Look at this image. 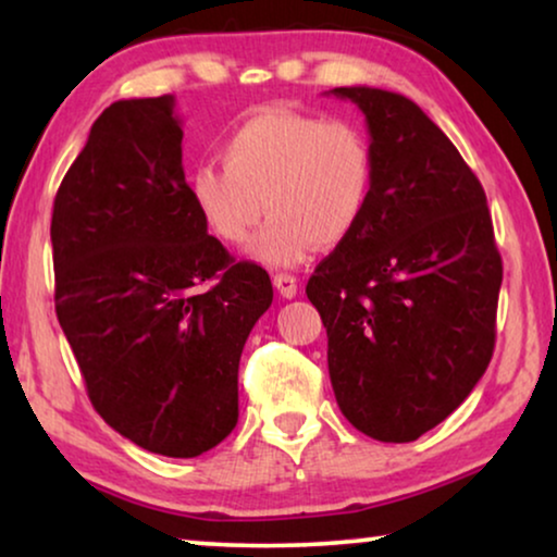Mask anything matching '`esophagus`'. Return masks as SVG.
Returning a JSON list of instances; mask_svg holds the SVG:
<instances>
[{"label":"esophagus","mask_w":557,"mask_h":557,"mask_svg":"<svg viewBox=\"0 0 557 557\" xmlns=\"http://www.w3.org/2000/svg\"><path fill=\"white\" fill-rule=\"evenodd\" d=\"M273 286L278 288V294L284 296V299H294L296 294H299V281L292 273H276L273 276Z\"/></svg>","instance_id":"esophagus-1"}]
</instances>
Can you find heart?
Wrapping results in <instances>:
<instances>
[{
	"label": "heart",
	"instance_id": "heart-1",
	"mask_svg": "<svg viewBox=\"0 0 557 557\" xmlns=\"http://www.w3.org/2000/svg\"><path fill=\"white\" fill-rule=\"evenodd\" d=\"M375 185V154L355 121L284 106L261 109L223 139V164L202 162L187 187L205 225L243 246L271 212L250 253L273 269L339 246L360 227Z\"/></svg>",
	"mask_w": 557,
	"mask_h": 557
}]
</instances>
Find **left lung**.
I'll return each instance as SVG.
<instances>
[{
  "label": "left lung",
  "instance_id": "8db88e82",
  "mask_svg": "<svg viewBox=\"0 0 557 557\" xmlns=\"http://www.w3.org/2000/svg\"><path fill=\"white\" fill-rule=\"evenodd\" d=\"M364 113L375 185L362 223L307 284L349 423L408 444L467 400L494 352L502 258L476 174L391 90H330Z\"/></svg>",
  "mask_w": 557,
  "mask_h": 557
}]
</instances>
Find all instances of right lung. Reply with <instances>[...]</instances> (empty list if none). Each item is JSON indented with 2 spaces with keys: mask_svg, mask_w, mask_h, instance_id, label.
Masks as SVG:
<instances>
[{
  "mask_svg": "<svg viewBox=\"0 0 557 557\" xmlns=\"http://www.w3.org/2000/svg\"><path fill=\"white\" fill-rule=\"evenodd\" d=\"M55 311L98 416L193 459L238 423V364L273 301L261 265L208 235L182 170L174 96L116 101L52 205Z\"/></svg>",
  "mask_w": 557,
  "mask_h": 557,
  "instance_id": "obj_1",
  "label": "right lung"
}]
</instances>
